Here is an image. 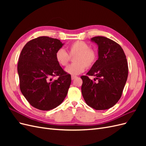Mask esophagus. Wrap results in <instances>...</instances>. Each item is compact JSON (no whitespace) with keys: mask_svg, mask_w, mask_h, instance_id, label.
Segmentation results:
<instances>
[{"mask_svg":"<svg viewBox=\"0 0 146 146\" xmlns=\"http://www.w3.org/2000/svg\"><path fill=\"white\" fill-rule=\"evenodd\" d=\"M76 78H77L76 76H71V79H72V80H74V79Z\"/></svg>","mask_w":146,"mask_h":146,"instance_id":"1","label":"esophagus"}]
</instances>
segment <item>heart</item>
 I'll return each mask as SVG.
<instances>
[{"mask_svg":"<svg viewBox=\"0 0 146 146\" xmlns=\"http://www.w3.org/2000/svg\"><path fill=\"white\" fill-rule=\"evenodd\" d=\"M68 53L63 48L56 50L55 58L60 66H66L68 64L70 58H74V63L70 64L65 69L66 72L72 76H77L85 71L86 68H91L98 60V53L90 48L88 43L83 41H76L72 42L68 47Z\"/></svg>","mask_w":146,"mask_h":146,"instance_id":"b5f03b06","label":"heart"}]
</instances>
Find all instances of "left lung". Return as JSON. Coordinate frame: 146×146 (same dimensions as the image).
<instances>
[{"label":"left lung","instance_id":"8db88e82","mask_svg":"<svg viewBox=\"0 0 146 146\" xmlns=\"http://www.w3.org/2000/svg\"><path fill=\"white\" fill-rule=\"evenodd\" d=\"M92 41L98 45L99 58L87 76H82V93L86 104L96 110H107L120 99L127 80L129 68L121 46L104 36H95ZM89 76H95L98 82Z\"/></svg>","mask_w":146,"mask_h":146}]
</instances>
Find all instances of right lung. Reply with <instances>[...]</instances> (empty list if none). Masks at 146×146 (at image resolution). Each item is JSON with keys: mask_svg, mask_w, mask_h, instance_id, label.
<instances>
[{"mask_svg": "<svg viewBox=\"0 0 146 146\" xmlns=\"http://www.w3.org/2000/svg\"><path fill=\"white\" fill-rule=\"evenodd\" d=\"M59 39L39 36L23 47L17 63L22 94L32 107L47 111L58 107L65 99L71 76L57 63L56 50L63 46ZM54 76H58L53 80Z\"/></svg>", "mask_w": 146, "mask_h": 146, "instance_id": "1", "label": "right lung"}]
</instances>
